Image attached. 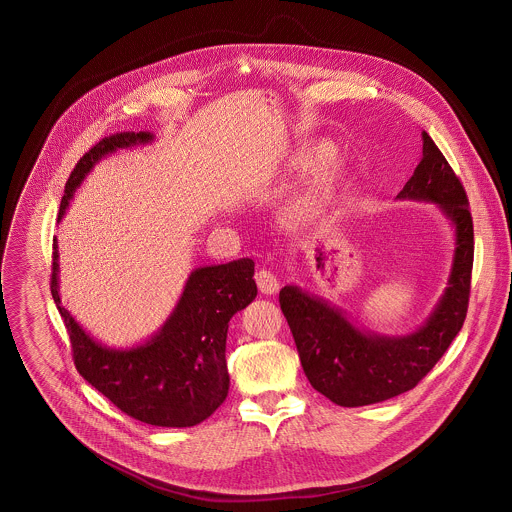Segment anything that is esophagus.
<instances>
[{"mask_svg":"<svg viewBox=\"0 0 512 512\" xmlns=\"http://www.w3.org/2000/svg\"><path fill=\"white\" fill-rule=\"evenodd\" d=\"M255 281H257V286H259V290L263 294H277L279 292V279H277V275L271 269L257 271Z\"/></svg>","mask_w":512,"mask_h":512,"instance_id":"1","label":"esophagus"}]
</instances>
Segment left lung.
<instances>
[{
    "instance_id": "8db88e82",
    "label": "left lung",
    "mask_w": 512,
    "mask_h": 512,
    "mask_svg": "<svg viewBox=\"0 0 512 512\" xmlns=\"http://www.w3.org/2000/svg\"><path fill=\"white\" fill-rule=\"evenodd\" d=\"M400 200L432 202L455 231L448 286L426 322L412 334L363 330L328 300L288 284L279 302L310 385L340 406H365L414 389L459 334L469 302L473 220L465 190L432 137L422 133V161Z\"/></svg>"
}]
</instances>
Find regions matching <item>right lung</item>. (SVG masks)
Instances as JSON below:
<instances>
[{"instance_id":"right-lung-1","label":"right lung","mask_w":512,"mask_h":512,"mask_svg":"<svg viewBox=\"0 0 512 512\" xmlns=\"http://www.w3.org/2000/svg\"><path fill=\"white\" fill-rule=\"evenodd\" d=\"M149 131L115 133L94 145L74 167L60 202L58 222L70 198L98 161L117 149L145 145ZM255 263L239 259L194 269L161 330L127 349L90 338L60 302L58 245L53 243L51 292L72 343L78 373L127 416L151 426L188 428L206 420L229 391L226 338L231 316L257 296Z\"/></svg>"}]
</instances>
